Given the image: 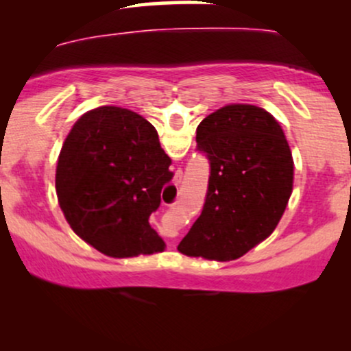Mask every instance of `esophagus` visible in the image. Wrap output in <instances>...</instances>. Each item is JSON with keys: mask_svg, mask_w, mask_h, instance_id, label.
Wrapping results in <instances>:
<instances>
[{"mask_svg": "<svg viewBox=\"0 0 351 351\" xmlns=\"http://www.w3.org/2000/svg\"><path fill=\"white\" fill-rule=\"evenodd\" d=\"M181 176H183V173H181V170H176V175H175V186H178V184L181 183Z\"/></svg>", "mask_w": 351, "mask_h": 351, "instance_id": "obj_1", "label": "esophagus"}]
</instances>
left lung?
Listing matches in <instances>:
<instances>
[{
    "label": "left lung",
    "mask_w": 351,
    "mask_h": 351,
    "mask_svg": "<svg viewBox=\"0 0 351 351\" xmlns=\"http://www.w3.org/2000/svg\"><path fill=\"white\" fill-rule=\"evenodd\" d=\"M209 160L203 211L178 251L209 261H234L279 224L292 193L293 160L277 120L264 108L232 104L196 128Z\"/></svg>",
    "instance_id": "8db88e82"
}]
</instances>
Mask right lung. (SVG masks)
I'll list each match as a JSON object with an SVG mask.
<instances>
[{"instance_id":"1","label":"right lung","mask_w":351,"mask_h":351,"mask_svg":"<svg viewBox=\"0 0 351 351\" xmlns=\"http://www.w3.org/2000/svg\"><path fill=\"white\" fill-rule=\"evenodd\" d=\"M171 160L142 115L104 106L84 114L59 153L56 191L77 236L110 257L162 252L148 217L173 178Z\"/></svg>"}]
</instances>
